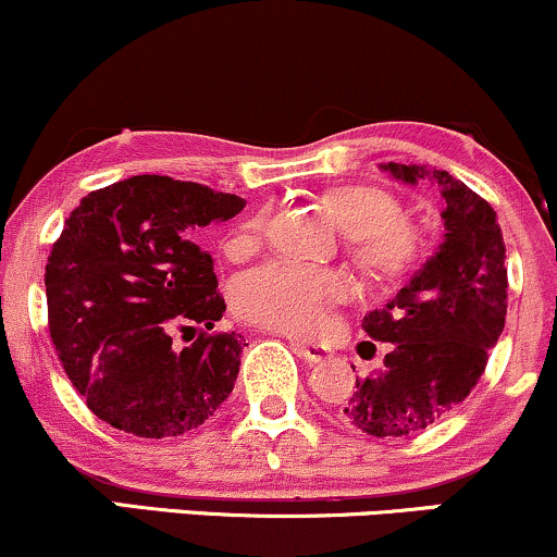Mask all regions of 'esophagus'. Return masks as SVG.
I'll return each instance as SVG.
<instances>
[{"instance_id": "esophagus-1", "label": "esophagus", "mask_w": 557, "mask_h": 557, "mask_svg": "<svg viewBox=\"0 0 557 557\" xmlns=\"http://www.w3.org/2000/svg\"><path fill=\"white\" fill-rule=\"evenodd\" d=\"M293 350H296L300 359H306L309 363H324L330 359V348L327 345H319V343L296 341L293 343Z\"/></svg>"}]
</instances>
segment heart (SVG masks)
<instances>
[{
  "label": "heart",
  "instance_id": "obj_1",
  "mask_svg": "<svg viewBox=\"0 0 557 557\" xmlns=\"http://www.w3.org/2000/svg\"><path fill=\"white\" fill-rule=\"evenodd\" d=\"M330 207L345 233L354 238L356 259L382 280L400 277L417 264L419 233L403 220L398 198L374 185H345L332 190ZM267 212H257L235 227L225 248L238 257L259 246ZM350 283L345 274L314 270L296 261H267L243 272L233 285L235 311L261 327L304 335L327 317V306L345 298Z\"/></svg>",
  "mask_w": 557,
  "mask_h": 557
}]
</instances>
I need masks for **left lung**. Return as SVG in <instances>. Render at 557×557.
Here are the masks:
<instances>
[{
    "label": "left lung",
    "mask_w": 557,
    "mask_h": 557,
    "mask_svg": "<svg viewBox=\"0 0 557 557\" xmlns=\"http://www.w3.org/2000/svg\"><path fill=\"white\" fill-rule=\"evenodd\" d=\"M395 181H432L445 198V235L426 264L363 317L361 327L393 343L374 374L356 376L343 421L372 437L424 432L450 413L487 367L505 327L508 270L495 209L450 172L421 164H380ZM356 372V369H354Z\"/></svg>",
    "instance_id": "left-lung-1"
}]
</instances>
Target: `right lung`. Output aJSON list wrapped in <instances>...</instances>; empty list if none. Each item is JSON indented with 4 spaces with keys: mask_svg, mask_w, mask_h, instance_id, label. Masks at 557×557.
<instances>
[{
    "mask_svg": "<svg viewBox=\"0 0 557 557\" xmlns=\"http://www.w3.org/2000/svg\"><path fill=\"white\" fill-rule=\"evenodd\" d=\"M246 207L198 183L133 175L91 190L65 220L47 261L49 332L86 406L136 437L201 426L233 393L243 335L212 330L225 314L214 259L196 238Z\"/></svg>",
    "mask_w": 557,
    "mask_h": 557,
    "instance_id": "right-lung-1",
    "label": "right lung"
}]
</instances>
